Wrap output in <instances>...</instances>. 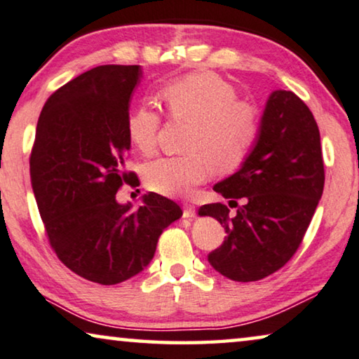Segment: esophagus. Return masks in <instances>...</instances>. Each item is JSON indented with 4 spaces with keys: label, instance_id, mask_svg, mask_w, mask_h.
Segmentation results:
<instances>
[{
    "label": "esophagus",
    "instance_id": "1",
    "mask_svg": "<svg viewBox=\"0 0 359 359\" xmlns=\"http://www.w3.org/2000/svg\"><path fill=\"white\" fill-rule=\"evenodd\" d=\"M195 206L194 205H190V203H185L184 205V217H187V219H191V217H195Z\"/></svg>",
    "mask_w": 359,
    "mask_h": 359
}]
</instances>
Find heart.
Here are the masks:
<instances>
[{"instance_id":"heart-1","label":"heart","mask_w":359,"mask_h":359,"mask_svg":"<svg viewBox=\"0 0 359 359\" xmlns=\"http://www.w3.org/2000/svg\"><path fill=\"white\" fill-rule=\"evenodd\" d=\"M174 119L190 121L187 154L159 158L145 169L149 190L168 196H187L212 169L232 172L247 159L259 132L258 109L237 100V90L211 72L175 79L159 92ZM161 117L147 104L137 106L127 117L128 140L138 151L153 154L158 147Z\"/></svg>"}]
</instances>
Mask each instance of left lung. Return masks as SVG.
<instances>
[{
    "label": "left lung",
    "mask_w": 359,
    "mask_h": 359,
    "mask_svg": "<svg viewBox=\"0 0 359 359\" xmlns=\"http://www.w3.org/2000/svg\"><path fill=\"white\" fill-rule=\"evenodd\" d=\"M324 161L313 112L293 92L277 90L266 103L258 140L242 169L214 191L243 205H205L227 237L208 255L210 264L237 282H253L285 266L303 242L324 190ZM237 203V201H235ZM238 205V203H237Z\"/></svg>",
    "instance_id": "obj_1"
}]
</instances>
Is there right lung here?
Returning a JSON list of instances; mask_svg holds the SVG:
<instances>
[{"label":"right lung","instance_id":"obj_1","mask_svg":"<svg viewBox=\"0 0 359 359\" xmlns=\"http://www.w3.org/2000/svg\"><path fill=\"white\" fill-rule=\"evenodd\" d=\"M140 66H98L57 88L43 106L30 153V180L53 251L77 276L101 285L130 279L153 259L159 235L182 216L163 195L142 206L116 195L126 170L128 101Z\"/></svg>","mask_w":359,"mask_h":359}]
</instances>
